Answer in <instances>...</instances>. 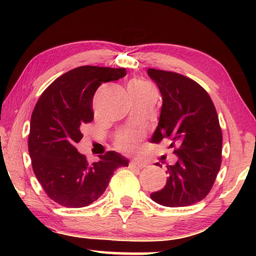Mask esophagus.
<instances>
[{"label": "esophagus", "mask_w": 256, "mask_h": 256, "mask_svg": "<svg viewBox=\"0 0 256 256\" xmlns=\"http://www.w3.org/2000/svg\"><path fill=\"white\" fill-rule=\"evenodd\" d=\"M128 166L131 167V168H144L145 167L144 164H142V162H136V160H131V162H130Z\"/></svg>", "instance_id": "obj_1"}]
</instances>
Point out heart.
<instances>
[{"label":"heart","instance_id":"b5f03b06","mask_svg":"<svg viewBox=\"0 0 256 256\" xmlns=\"http://www.w3.org/2000/svg\"><path fill=\"white\" fill-rule=\"evenodd\" d=\"M152 88V86L140 79H134L128 84L130 94H140V92H145ZM143 133L138 130L128 128L123 130L118 133L116 138V148L125 152V153H134L140 148V143L142 140Z\"/></svg>","mask_w":256,"mask_h":256}]
</instances>
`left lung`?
<instances>
[{"label": "left lung", "mask_w": 256, "mask_h": 256, "mask_svg": "<svg viewBox=\"0 0 256 256\" xmlns=\"http://www.w3.org/2000/svg\"><path fill=\"white\" fill-rule=\"evenodd\" d=\"M148 74L162 96L158 126L152 142L170 138L174 154L178 156L176 164L166 166L165 187L150 198L165 206L197 204L210 192L220 170L222 131L218 113L208 92L194 80L154 68Z\"/></svg>", "instance_id": "8db88e82"}]
</instances>
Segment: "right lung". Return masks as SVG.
<instances>
[{"instance_id":"right-lung-1","label":"right lung","mask_w":256,"mask_h":256,"mask_svg":"<svg viewBox=\"0 0 256 256\" xmlns=\"http://www.w3.org/2000/svg\"><path fill=\"white\" fill-rule=\"evenodd\" d=\"M125 74V68L81 66L57 78L38 99L30 118L28 152L37 180L58 204L89 206L104 192L113 172L128 165L113 150L90 164L76 148L84 125L94 120L96 89Z\"/></svg>"}]
</instances>
